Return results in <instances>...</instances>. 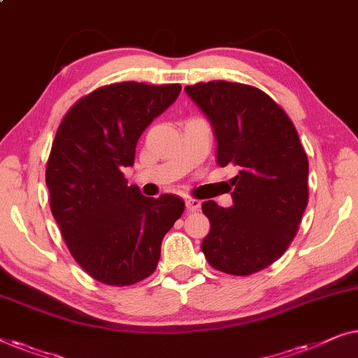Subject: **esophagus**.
<instances>
[{
  "mask_svg": "<svg viewBox=\"0 0 358 358\" xmlns=\"http://www.w3.org/2000/svg\"><path fill=\"white\" fill-rule=\"evenodd\" d=\"M185 204H186V209H188L189 213H196V210H199V208H201V201L194 199V198H188L185 201Z\"/></svg>",
  "mask_w": 358,
  "mask_h": 358,
  "instance_id": "1",
  "label": "esophagus"
}]
</instances>
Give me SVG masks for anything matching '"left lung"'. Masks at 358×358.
<instances>
[{"instance_id":"1","label":"left lung","mask_w":358,"mask_h":358,"mask_svg":"<svg viewBox=\"0 0 358 358\" xmlns=\"http://www.w3.org/2000/svg\"><path fill=\"white\" fill-rule=\"evenodd\" d=\"M213 124L217 164L234 165V204L203 203L210 230L201 250L214 269L250 275L279 259L308 204V159L299 133L268 94L210 80L185 87Z\"/></svg>"}]
</instances>
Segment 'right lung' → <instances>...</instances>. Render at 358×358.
<instances>
[{"mask_svg": "<svg viewBox=\"0 0 358 358\" xmlns=\"http://www.w3.org/2000/svg\"><path fill=\"white\" fill-rule=\"evenodd\" d=\"M180 90V84L105 85L74 103L55 136L47 164L52 214L73 258L107 285L149 278L165 234L183 214L178 196L145 198L123 177L141 134Z\"/></svg>", "mask_w": 358, "mask_h": 358, "instance_id": "obj_1", "label": "right lung"}]
</instances>
